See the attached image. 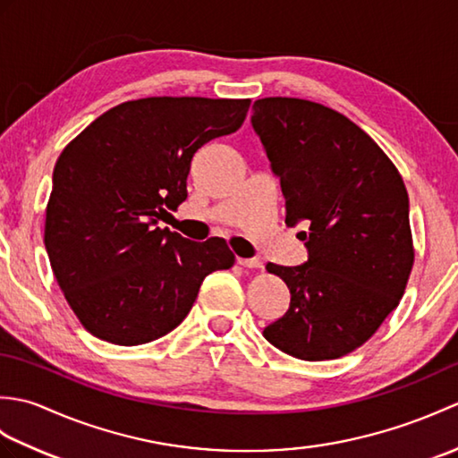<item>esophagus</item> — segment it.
<instances>
[{
	"label": "esophagus",
	"instance_id": "34e87169",
	"mask_svg": "<svg viewBox=\"0 0 458 458\" xmlns=\"http://www.w3.org/2000/svg\"><path fill=\"white\" fill-rule=\"evenodd\" d=\"M236 261L244 267H261V266H264V264H261V259H258V258H236Z\"/></svg>",
	"mask_w": 458,
	"mask_h": 458
}]
</instances>
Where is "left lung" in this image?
I'll return each instance as SVG.
<instances>
[{
  "label": "left lung",
  "instance_id": "obj_1",
  "mask_svg": "<svg viewBox=\"0 0 458 458\" xmlns=\"http://www.w3.org/2000/svg\"><path fill=\"white\" fill-rule=\"evenodd\" d=\"M251 128L285 199L303 222L307 261L267 264L291 293L267 343L309 362L352 352L400 303L413 266L410 199L402 174L346 115L299 98H261Z\"/></svg>",
  "mask_w": 458,
  "mask_h": 458
}]
</instances>
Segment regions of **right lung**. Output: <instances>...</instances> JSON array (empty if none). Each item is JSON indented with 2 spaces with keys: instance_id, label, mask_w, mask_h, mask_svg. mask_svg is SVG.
I'll return each mask as SVG.
<instances>
[{
  "instance_id": "add662e5",
  "label": "right lung",
  "mask_w": 458,
  "mask_h": 458,
  "mask_svg": "<svg viewBox=\"0 0 458 458\" xmlns=\"http://www.w3.org/2000/svg\"><path fill=\"white\" fill-rule=\"evenodd\" d=\"M250 100L141 98L94 120L53 171L45 248L68 305L106 343L138 346L182 323L234 254L159 220L187 199L192 155L246 120Z\"/></svg>"
}]
</instances>
